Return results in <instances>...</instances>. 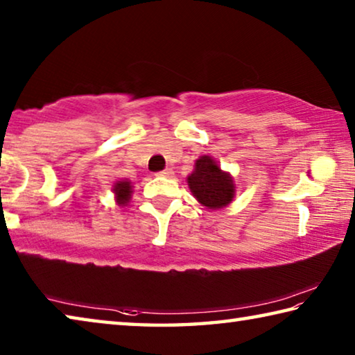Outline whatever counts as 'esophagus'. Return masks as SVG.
<instances>
[{
    "label": "esophagus",
    "mask_w": 355,
    "mask_h": 355,
    "mask_svg": "<svg viewBox=\"0 0 355 355\" xmlns=\"http://www.w3.org/2000/svg\"><path fill=\"white\" fill-rule=\"evenodd\" d=\"M172 171L171 169H164V171H161V172H158V173H156V175H158V177H172Z\"/></svg>",
    "instance_id": "34e87169"
}]
</instances>
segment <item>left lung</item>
<instances>
[{"mask_svg":"<svg viewBox=\"0 0 355 355\" xmlns=\"http://www.w3.org/2000/svg\"><path fill=\"white\" fill-rule=\"evenodd\" d=\"M192 196L208 209L224 208L235 197V183L230 173L224 172L211 156L203 155L196 161L188 177Z\"/></svg>","mask_w":355,"mask_h":355,"instance_id":"obj_1","label":"left lung"}]
</instances>
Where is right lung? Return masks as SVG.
<instances>
[{
  "label": "right lung",
  "mask_w": 355,
  "mask_h": 355,
  "mask_svg": "<svg viewBox=\"0 0 355 355\" xmlns=\"http://www.w3.org/2000/svg\"><path fill=\"white\" fill-rule=\"evenodd\" d=\"M131 189H133V186H131V182H128V180H122V182H117L114 184L112 191L116 194V202L119 205H127L130 202L131 192H133Z\"/></svg>",
  "instance_id": "1"
}]
</instances>
